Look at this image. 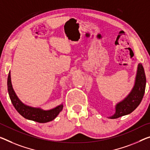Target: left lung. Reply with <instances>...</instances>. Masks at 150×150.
<instances>
[{"label":"left lung","mask_w":150,"mask_h":150,"mask_svg":"<svg viewBox=\"0 0 150 150\" xmlns=\"http://www.w3.org/2000/svg\"><path fill=\"white\" fill-rule=\"evenodd\" d=\"M146 84V74L142 64H138L135 85L127 97L117 104L115 113L110 117V119H117L133 112L139 106L145 93Z\"/></svg>","instance_id":"8db88e82"}]
</instances>
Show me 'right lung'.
I'll return each instance as SVG.
<instances>
[{"instance_id": "obj_1", "label": "right lung", "mask_w": 150, "mask_h": 150, "mask_svg": "<svg viewBox=\"0 0 150 150\" xmlns=\"http://www.w3.org/2000/svg\"><path fill=\"white\" fill-rule=\"evenodd\" d=\"M7 87L9 97L11 98V103L13 105L14 107L21 115L29 120L41 123H47V122L54 120L63 109V105L57 106L54 109L49 110H44L40 108H34L24 105L16 95L13 88L10 72L8 76Z\"/></svg>"}]
</instances>
